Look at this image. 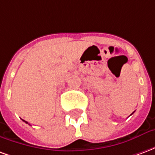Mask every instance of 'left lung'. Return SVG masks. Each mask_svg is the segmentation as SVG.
Listing matches in <instances>:
<instances>
[{"label":"left lung","mask_w":155,"mask_h":155,"mask_svg":"<svg viewBox=\"0 0 155 155\" xmlns=\"http://www.w3.org/2000/svg\"><path fill=\"white\" fill-rule=\"evenodd\" d=\"M132 114H133V113H132Z\"/></svg>","instance_id":"obj_1"}]
</instances>
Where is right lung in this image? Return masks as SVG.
Returning a JSON list of instances; mask_svg holds the SVG:
<instances>
[{
  "label": "right lung",
  "instance_id": "add662e5",
  "mask_svg": "<svg viewBox=\"0 0 155 155\" xmlns=\"http://www.w3.org/2000/svg\"><path fill=\"white\" fill-rule=\"evenodd\" d=\"M23 121H25V120H23ZM25 123H26V124H28V122H26V121H25Z\"/></svg>",
  "mask_w": 155,
  "mask_h": 155
}]
</instances>
